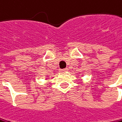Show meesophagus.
<instances>
[{"label": "esophagus", "mask_w": 122, "mask_h": 122, "mask_svg": "<svg viewBox=\"0 0 122 122\" xmlns=\"http://www.w3.org/2000/svg\"><path fill=\"white\" fill-rule=\"evenodd\" d=\"M60 72H62V73L66 72V71H68V68H65V69H61V70H60Z\"/></svg>", "instance_id": "34e87169"}]
</instances>
